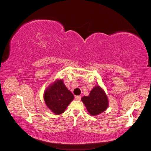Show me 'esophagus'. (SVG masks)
Here are the masks:
<instances>
[{
  "mask_svg": "<svg viewBox=\"0 0 151 151\" xmlns=\"http://www.w3.org/2000/svg\"><path fill=\"white\" fill-rule=\"evenodd\" d=\"M75 98H76V100H81V97L80 96H76L75 97Z\"/></svg>",
  "mask_w": 151,
  "mask_h": 151,
  "instance_id": "esophagus-1",
  "label": "esophagus"
}]
</instances>
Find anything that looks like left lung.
Instances as JSON below:
<instances>
[{
    "mask_svg": "<svg viewBox=\"0 0 151 151\" xmlns=\"http://www.w3.org/2000/svg\"><path fill=\"white\" fill-rule=\"evenodd\" d=\"M87 110L91 115L96 116L103 113L108 108V99L104 91L99 86H96L88 96L81 99Z\"/></svg>",
    "mask_w": 151,
    "mask_h": 151,
    "instance_id": "obj_1",
    "label": "left lung"
}]
</instances>
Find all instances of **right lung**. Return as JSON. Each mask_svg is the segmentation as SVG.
Instances as JSON below:
<instances>
[{
    "label": "right lung",
    "instance_id": "obj_1",
    "mask_svg": "<svg viewBox=\"0 0 151 151\" xmlns=\"http://www.w3.org/2000/svg\"><path fill=\"white\" fill-rule=\"evenodd\" d=\"M74 96L63 84L62 79H57L45 89L44 100L47 107L55 115L65 111Z\"/></svg>",
    "mask_w": 151,
    "mask_h": 151
}]
</instances>
